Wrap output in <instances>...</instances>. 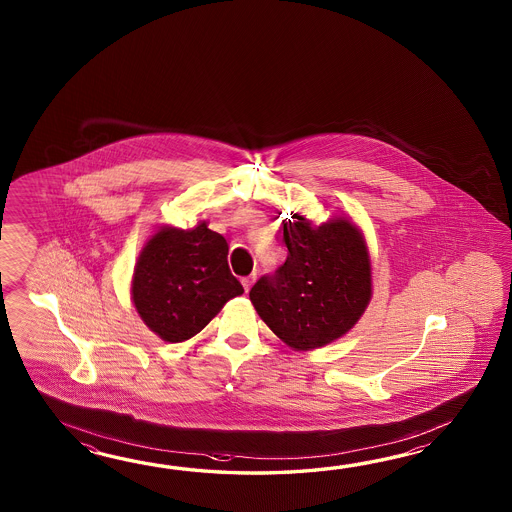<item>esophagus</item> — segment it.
<instances>
[{"label": "esophagus", "instance_id": "34e87169", "mask_svg": "<svg viewBox=\"0 0 512 512\" xmlns=\"http://www.w3.org/2000/svg\"><path fill=\"white\" fill-rule=\"evenodd\" d=\"M241 283H243V289H245V293H249V291H251L252 283H254V276H247V278H243Z\"/></svg>", "mask_w": 512, "mask_h": 512}]
</instances>
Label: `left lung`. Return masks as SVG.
Here are the masks:
<instances>
[{
    "label": "left lung",
    "mask_w": 512,
    "mask_h": 512,
    "mask_svg": "<svg viewBox=\"0 0 512 512\" xmlns=\"http://www.w3.org/2000/svg\"><path fill=\"white\" fill-rule=\"evenodd\" d=\"M283 241L287 260L254 283L252 305L289 348H322L346 335L370 304L366 241L349 219L313 227L300 214L283 223Z\"/></svg>",
    "instance_id": "obj_1"
}]
</instances>
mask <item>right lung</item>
<instances>
[{"label": "right lung", "mask_w": 512, "mask_h": 512, "mask_svg": "<svg viewBox=\"0 0 512 512\" xmlns=\"http://www.w3.org/2000/svg\"><path fill=\"white\" fill-rule=\"evenodd\" d=\"M229 243L208 229L161 227L133 271L131 298L142 322L164 342L197 335L243 287L229 269Z\"/></svg>", "instance_id": "right-lung-1"}]
</instances>
